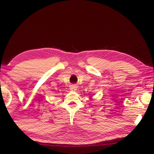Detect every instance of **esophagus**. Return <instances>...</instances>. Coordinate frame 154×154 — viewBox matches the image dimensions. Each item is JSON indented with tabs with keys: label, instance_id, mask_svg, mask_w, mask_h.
Listing matches in <instances>:
<instances>
[{
	"label": "esophagus",
	"instance_id": "obj_1",
	"mask_svg": "<svg viewBox=\"0 0 154 154\" xmlns=\"http://www.w3.org/2000/svg\"><path fill=\"white\" fill-rule=\"evenodd\" d=\"M77 87L76 85H71V90L72 91H75L77 89Z\"/></svg>",
	"mask_w": 154,
	"mask_h": 154
}]
</instances>
